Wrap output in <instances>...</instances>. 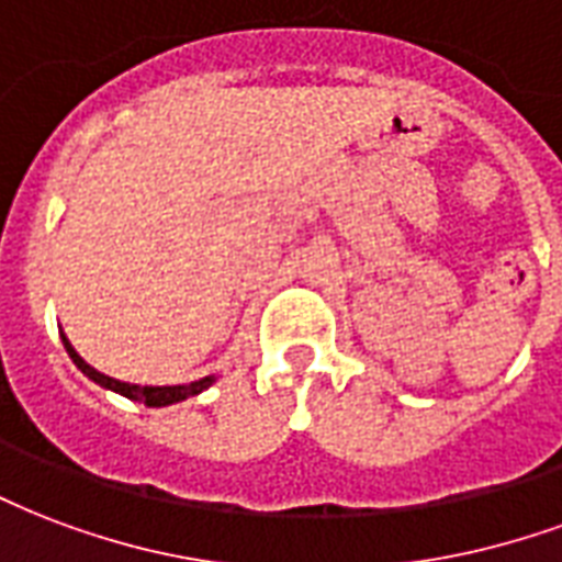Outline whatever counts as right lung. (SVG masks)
<instances>
[{"instance_id": "right-lung-1", "label": "right lung", "mask_w": 562, "mask_h": 562, "mask_svg": "<svg viewBox=\"0 0 562 562\" xmlns=\"http://www.w3.org/2000/svg\"><path fill=\"white\" fill-rule=\"evenodd\" d=\"M61 345H65V351H68V357L74 360V366L80 369L82 375L91 378V381H94L98 386H103V390H112V393L131 398V402H143V405H148V408H166V405H176V402H184V398L190 396H199L202 390H207V386L217 381V375H205V378H199V381H190V384H172V386L127 384V381L103 375V372H98L94 366L86 363V360L77 355V348L70 345V339L65 334H61Z\"/></svg>"}]
</instances>
